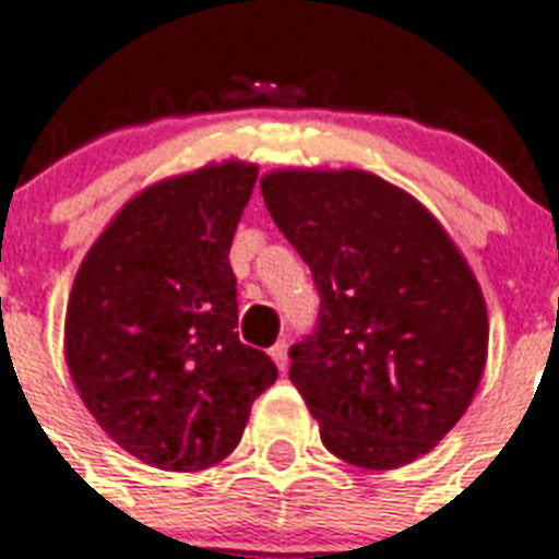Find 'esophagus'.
Here are the masks:
<instances>
[{
	"label": "esophagus",
	"instance_id": "34e87169",
	"mask_svg": "<svg viewBox=\"0 0 559 559\" xmlns=\"http://www.w3.org/2000/svg\"><path fill=\"white\" fill-rule=\"evenodd\" d=\"M287 340H281V342H275V345H272L270 348V357H272V362H275V366L281 368V371H284V368H287Z\"/></svg>",
	"mask_w": 559,
	"mask_h": 559
}]
</instances>
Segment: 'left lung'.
Listing matches in <instances>:
<instances>
[{"instance_id":"obj_1","label":"left lung","mask_w":559,"mask_h":559,"mask_svg":"<svg viewBox=\"0 0 559 559\" xmlns=\"http://www.w3.org/2000/svg\"><path fill=\"white\" fill-rule=\"evenodd\" d=\"M261 193L313 272L319 324L289 380L336 459L394 469L467 412L487 362V307L443 226L366 170H272Z\"/></svg>"}]
</instances>
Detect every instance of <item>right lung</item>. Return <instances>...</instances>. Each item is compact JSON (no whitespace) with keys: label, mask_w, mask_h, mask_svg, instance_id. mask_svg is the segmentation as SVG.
<instances>
[{"label":"right lung","mask_w":559,"mask_h":559,"mask_svg":"<svg viewBox=\"0 0 559 559\" xmlns=\"http://www.w3.org/2000/svg\"><path fill=\"white\" fill-rule=\"evenodd\" d=\"M254 179V165L223 162L144 188L74 275V389L100 429L151 467L197 473L226 459L254 397L278 377L235 333L228 249Z\"/></svg>","instance_id":"1"}]
</instances>
